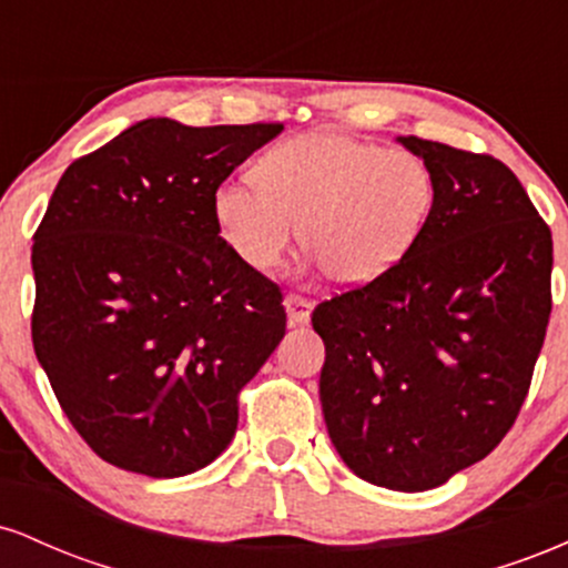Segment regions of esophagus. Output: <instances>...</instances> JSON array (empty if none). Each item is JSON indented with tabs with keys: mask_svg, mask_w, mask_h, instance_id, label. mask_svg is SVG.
Segmentation results:
<instances>
[{
	"mask_svg": "<svg viewBox=\"0 0 568 568\" xmlns=\"http://www.w3.org/2000/svg\"><path fill=\"white\" fill-rule=\"evenodd\" d=\"M285 310H288V325H304L310 323L312 302L304 296H285Z\"/></svg>",
	"mask_w": 568,
	"mask_h": 568,
	"instance_id": "esophagus-1",
	"label": "esophagus"
}]
</instances>
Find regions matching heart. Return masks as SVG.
Masks as SVG:
<instances>
[{
  "label": "heart",
  "mask_w": 568,
  "mask_h": 568,
  "mask_svg": "<svg viewBox=\"0 0 568 568\" xmlns=\"http://www.w3.org/2000/svg\"><path fill=\"white\" fill-rule=\"evenodd\" d=\"M253 184L224 181L213 219L245 266L270 272L298 240L342 285L382 277L425 230L435 175L419 154L344 133H304L253 162Z\"/></svg>",
  "instance_id": "b5f03b06"
}]
</instances>
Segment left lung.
<instances>
[{
  "mask_svg": "<svg viewBox=\"0 0 568 568\" xmlns=\"http://www.w3.org/2000/svg\"><path fill=\"white\" fill-rule=\"evenodd\" d=\"M435 175L425 230L393 270L312 312L321 403L357 478L427 491L499 446L550 323L552 234L505 162L397 139Z\"/></svg>",
  "mask_w": 568,
  "mask_h": 568,
  "instance_id": "obj_1",
  "label": "left lung"
}]
</instances>
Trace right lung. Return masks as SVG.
I'll use <instances>...</instances> for the list:
<instances>
[{
	"label": "right lung",
	"mask_w": 568,
	"mask_h": 568,
	"mask_svg": "<svg viewBox=\"0 0 568 568\" xmlns=\"http://www.w3.org/2000/svg\"><path fill=\"white\" fill-rule=\"evenodd\" d=\"M280 130L154 116L58 181L31 247V338L109 465L179 478L234 438L237 395L285 336V306L221 240L213 192Z\"/></svg>",
	"instance_id": "right-lung-1"
}]
</instances>
